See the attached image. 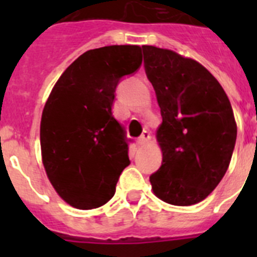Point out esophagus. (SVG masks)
I'll return each instance as SVG.
<instances>
[{
  "mask_svg": "<svg viewBox=\"0 0 257 257\" xmlns=\"http://www.w3.org/2000/svg\"><path fill=\"white\" fill-rule=\"evenodd\" d=\"M151 139H152L151 133H149V131H144V133L142 134V136L138 139V145H139V147H144L145 144H148V143L151 142Z\"/></svg>",
  "mask_w": 257,
  "mask_h": 257,
  "instance_id": "1",
  "label": "esophagus"
}]
</instances>
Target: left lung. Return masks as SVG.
I'll return each instance as SVG.
<instances>
[{
  "instance_id": "obj_1",
  "label": "left lung",
  "mask_w": 257,
  "mask_h": 257,
  "mask_svg": "<svg viewBox=\"0 0 257 257\" xmlns=\"http://www.w3.org/2000/svg\"><path fill=\"white\" fill-rule=\"evenodd\" d=\"M143 52L162 115L156 133L162 165L149 178L152 190L170 205H196L219 185L230 163L237 139L230 101L194 59L148 45Z\"/></svg>"
}]
</instances>
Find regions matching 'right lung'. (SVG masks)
Wrapping results in <instances>:
<instances>
[{"instance_id":"obj_1","label":"right lung","mask_w":257,"mask_h":257,"mask_svg":"<svg viewBox=\"0 0 257 257\" xmlns=\"http://www.w3.org/2000/svg\"><path fill=\"white\" fill-rule=\"evenodd\" d=\"M142 47L88 50L63 72L41 118V156L50 183L78 210L105 205L130 165L123 127L112 106L119 78L142 65Z\"/></svg>"}]
</instances>
